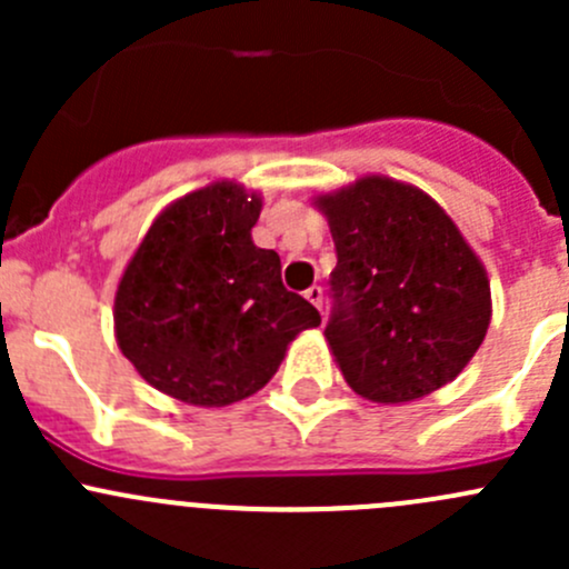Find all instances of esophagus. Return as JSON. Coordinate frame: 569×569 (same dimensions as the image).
Listing matches in <instances>:
<instances>
[{
    "instance_id": "1",
    "label": "esophagus",
    "mask_w": 569,
    "mask_h": 569,
    "mask_svg": "<svg viewBox=\"0 0 569 569\" xmlns=\"http://www.w3.org/2000/svg\"><path fill=\"white\" fill-rule=\"evenodd\" d=\"M306 300L313 302V306L321 311V300H325V291H321V286H311V289L306 291Z\"/></svg>"
}]
</instances>
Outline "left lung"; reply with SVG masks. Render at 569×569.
Returning a JSON list of instances; mask_svg holds the SVG:
<instances>
[{
    "label": "left lung",
    "instance_id": "1",
    "mask_svg": "<svg viewBox=\"0 0 569 569\" xmlns=\"http://www.w3.org/2000/svg\"><path fill=\"white\" fill-rule=\"evenodd\" d=\"M313 203L336 242L325 338L347 386L380 405L449 386L492 317L487 269L455 220L423 189L388 176Z\"/></svg>",
    "mask_w": 569,
    "mask_h": 569
}]
</instances>
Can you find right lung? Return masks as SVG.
<instances>
[{
  "label": "right lung",
  "instance_id": "right-lung-1",
  "mask_svg": "<svg viewBox=\"0 0 569 569\" xmlns=\"http://www.w3.org/2000/svg\"><path fill=\"white\" fill-rule=\"evenodd\" d=\"M261 194L214 181L173 200L114 291V338L137 375L194 407L261 391L319 311L280 280V256L252 244Z\"/></svg>",
  "mask_w": 569,
  "mask_h": 569
}]
</instances>
